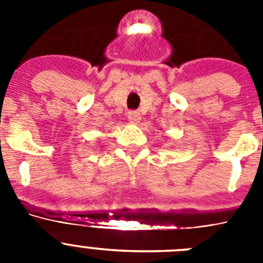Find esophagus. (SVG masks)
<instances>
[{
	"instance_id": "34e87169",
	"label": "esophagus",
	"mask_w": 263,
	"mask_h": 263,
	"mask_svg": "<svg viewBox=\"0 0 263 263\" xmlns=\"http://www.w3.org/2000/svg\"><path fill=\"white\" fill-rule=\"evenodd\" d=\"M127 118L132 124H138L139 121H141V115H139V111L137 110H130L127 113Z\"/></svg>"
}]
</instances>
